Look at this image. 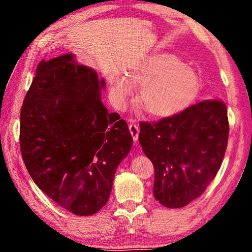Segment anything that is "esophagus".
Returning <instances> with one entry per match:
<instances>
[{
    "mask_svg": "<svg viewBox=\"0 0 252 252\" xmlns=\"http://www.w3.org/2000/svg\"><path fill=\"white\" fill-rule=\"evenodd\" d=\"M129 130H130V133L132 135V138H133L134 141H136L139 138V126L135 125V123H130L129 125Z\"/></svg>",
    "mask_w": 252,
    "mask_h": 252,
    "instance_id": "obj_1",
    "label": "esophagus"
}]
</instances>
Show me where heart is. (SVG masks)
<instances>
[{"label": "heart", "instance_id": "1", "mask_svg": "<svg viewBox=\"0 0 252 252\" xmlns=\"http://www.w3.org/2000/svg\"><path fill=\"white\" fill-rule=\"evenodd\" d=\"M111 84L122 103L131 95V85L141 88L136 96V106L150 117L165 118L178 113L193 100L199 79L177 55L157 53L135 65L127 74V81L116 75Z\"/></svg>", "mask_w": 252, "mask_h": 252}]
</instances>
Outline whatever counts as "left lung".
I'll use <instances>...</instances> for the list:
<instances>
[{"label": "left lung", "instance_id": "left-lung-1", "mask_svg": "<svg viewBox=\"0 0 252 252\" xmlns=\"http://www.w3.org/2000/svg\"><path fill=\"white\" fill-rule=\"evenodd\" d=\"M228 136L227 106L217 99L158 122L140 123L139 141L155 167L158 201L181 208L201 195L219 171Z\"/></svg>", "mask_w": 252, "mask_h": 252}]
</instances>
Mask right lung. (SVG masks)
<instances>
[{
  "label": "right lung",
  "mask_w": 252,
  "mask_h": 252,
  "mask_svg": "<svg viewBox=\"0 0 252 252\" xmlns=\"http://www.w3.org/2000/svg\"><path fill=\"white\" fill-rule=\"evenodd\" d=\"M104 79L73 54L42 61L21 109L20 147L36 186L76 216L108 202L132 136L101 101Z\"/></svg>",
  "instance_id": "right-lung-1"
}]
</instances>
